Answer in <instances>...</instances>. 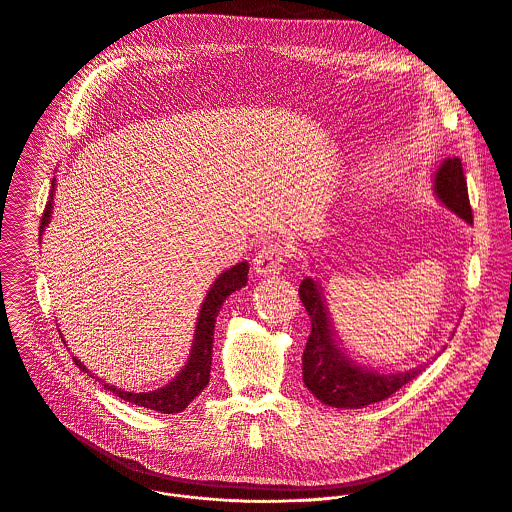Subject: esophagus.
<instances>
[{
  "label": "esophagus",
  "mask_w": 512,
  "mask_h": 512,
  "mask_svg": "<svg viewBox=\"0 0 512 512\" xmlns=\"http://www.w3.org/2000/svg\"><path fill=\"white\" fill-rule=\"evenodd\" d=\"M287 257H289L287 247H283L279 243H267L257 251V255L253 259V269H255V273L265 275V277L277 275L283 269Z\"/></svg>",
  "instance_id": "obj_1"
}]
</instances>
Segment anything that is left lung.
Returning a JSON list of instances; mask_svg holds the SVG:
<instances>
[{
  "instance_id": "obj_1",
  "label": "left lung",
  "mask_w": 512,
  "mask_h": 512,
  "mask_svg": "<svg viewBox=\"0 0 512 512\" xmlns=\"http://www.w3.org/2000/svg\"><path fill=\"white\" fill-rule=\"evenodd\" d=\"M434 193L446 209L472 225L466 179L458 156L446 158L438 166L434 175ZM299 297L311 319V333L301 360L303 384L321 404L333 408H364L386 400L422 374L424 366L398 374H382L358 366L337 344L319 283L305 277L299 285Z\"/></svg>"
}]
</instances>
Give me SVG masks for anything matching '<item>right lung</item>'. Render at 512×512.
<instances>
[{"label": "right lung", "instance_id": "1", "mask_svg": "<svg viewBox=\"0 0 512 512\" xmlns=\"http://www.w3.org/2000/svg\"><path fill=\"white\" fill-rule=\"evenodd\" d=\"M54 191H56V179L52 181V193H50V201L46 203V211L42 215V223H40V239L44 229L50 223L52 217V209H54ZM247 273H249V265L247 261L233 265L231 269H227L225 273H221L215 283L211 285L199 317H197V329H195V339H193V348L189 354V360L185 364V368L173 378V382H168L166 386L154 390V392H124L116 386H108L104 384L106 390H110L114 396H118L120 400H126L130 404H136L140 408H150L162 414H177L183 412L209 384L211 378V362H213V333H215V321L217 315L221 311V305L225 303V299L239 291L241 287H245L247 283ZM76 366L90 374L88 368L76 360ZM94 378V374H90Z\"/></svg>", "mask_w": 512, "mask_h": 512}]
</instances>
